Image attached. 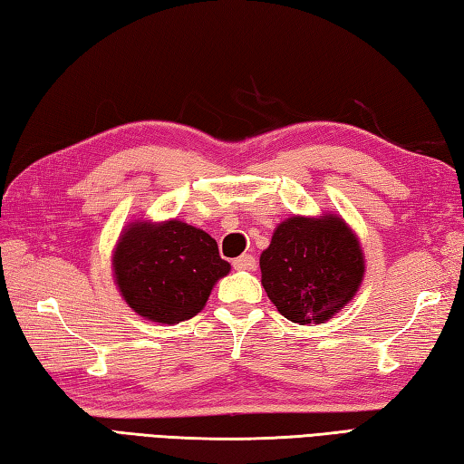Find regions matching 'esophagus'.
I'll return each mask as SVG.
<instances>
[{"instance_id":"34e87169","label":"esophagus","mask_w":464,"mask_h":464,"mask_svg":"<svg viewBox=\"0 0 464 464\" xmlns=\"http://www.w3.org/2000/svg\"><path fill=\"white\" fill-rule=\"evenodd\" d=\"M256 257L253 256H249V253H243L241 257H237V259H233V267L235 269H247V271H251V269H256Z\"/></svg>"}]
</instances>
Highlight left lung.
Here are the masks:
<instances>
[{
    "label": "left lung",
    "mask_w": 464,
    "mask_h": 464,
    "mask_svg": "<svg viewBox=\"0 0 464 464\" xmlns=\"http://www.w3.org/2000/svg\"><path fill=\"white\" fill-rule=\"evenodd\" d=\"M261 284L277 312L294 324H324L356 295L364 256L340 217H292L261 253Z\"/></svg>",
    "instance_id": "8db88e82"
}]
</instances>
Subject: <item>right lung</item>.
Wrapping results in <instances>:
<instances>
[{
    "label": "right lung",
    "instance_id": "1",
    "mask_svg": "<svg viewBox=\"0 0 464 464\" xmlns=\"http://www.w3.org/2000/svg\"><path fill=\"white\" fill-rule=\"evenodd\" d=\"M114 276L132 310L159 324H179L203 310L231 266L211 235L183 221L134 223L114 251Z\"/></svg>",
    "mask_w": 464,
    "mask_h": 464
}]
</instances>
